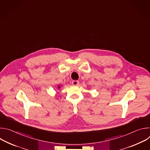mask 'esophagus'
Listing matches in <instances>:
<instances>
[{
  "label": "esophagus",
  "instance_id": "esophagus-1",
  "mask_svg": "<svg viewBox=\"0 0 150 150\" xmlns=\"http://www.w3.org/2000/svg\"><path fill=\"white\" fill-rule=\"evenodd\" d=\"M72 83L74 85H78L79 84V81H72Z\"/></svg>",
  "mask_w": 150,
  "mask_h": 150
}]
</instances>
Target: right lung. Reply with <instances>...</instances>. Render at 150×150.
<instances>
[{
	"label": "right lung",
	"instance_id": "obj_1",
	"mask_svg": "<svg viewBox=\"0 0 150 150\" xmlns=\"http://www.w3.org/2000/svg\"><path fill=\"white\" fill-rule=\"evenodd\" d=\"M60 87H61V86H60V85H58V87H57V88H60Z\"/></svg>",
	"mask_w": 150,
	"mask_h": 150
}]
</instances>
